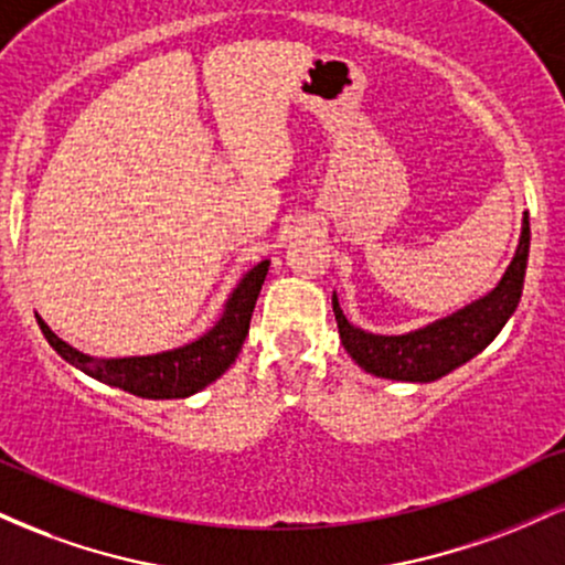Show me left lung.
Segmentation results:
<instances>
[{"label":"left lung","instance_id":"1","mask_svg":"<svg viewBox=\"0 0 565 565\" xmlns=\"http://www.w3.org/2000/svg\"><path fill=\"white\" fill-rule=\"evenodd\" d=\"M529 244L531 228L526 215L523 217L521 244H518L515 257H512L508 274L499 281V287L489 297L468 305V308L449 316V319L430 323V327L412 334L385 337L361 332V329L350 327L340 302L332 297L342 345L353 355L355 364L366 369L369 374H377V377L404 382H430L444 377L451 369L481 353L499 334V329L508 323L512 310L518 308L523 291V276H526Z\"/></svg>","mask_w":565,"mask_h":565}]
</instances>
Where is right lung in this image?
I'll return each instance as SVG.
<instances>
[{"mask_svg":"<svg viewBox=\"0 0 565 565\" xmlns=\"http://www.w3.org/2000/svg\"><path fill=\"white\" fill-rule=\"evenodd\" d=\"M265 274H268V260L257 263L242 278L236 291L225 305L223 319L215 329H210L204 337H199L191 345L167 350L159 355H138V359H93L84 355L76 348L66 345L53 329L42 319L39 329L47 337L68 364L82 369L89 377L106 382V385L121 387V391L140 395V398H185V395L199 393L210 382H215L220 374L236 361L242 350L246 332H249L252 310H255L257 295H260Z\"/></svg>","mask_w":565,"mask_h":565,"instance_id":"obj_1","label":"right lung"}]
</instances>
